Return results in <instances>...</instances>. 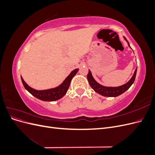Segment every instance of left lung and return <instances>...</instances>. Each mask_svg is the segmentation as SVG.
I'll return each instance as SVG.
<instances>
[{
	"mask_svg": "<svg viewBox=\"0 0 155 155\" xmlns=\"http://www.w3.org/2000/svg\"><path fill=\"white\" fill-rule=\"evenodd\" d=\"M124 38L127 42L128 46L130 48L128 41L127 40V39L125 37H124ZM137 68H136L133 76H132V78H130V80L127 83L124 84V85H121L120 87H105V86H103V85H100V84L98 83L95 80L94 78H93L90 70H88L87 79H88V83H89V84H90V85L92 87V88L97 94H100L103 96H105V97H116V96H118L121 95V94H123L126 91H127L128 89L130 88V87L133 85L134 80H135L136 75H137Z\"/></svg>",
	"mask_w": 155,
	"mask_h": 155,
	"instance_id": "1",
	"label": "left lung"
}]
</instances>
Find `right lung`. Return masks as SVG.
<instances>
[{"label": "right lung", "mask_w": 155, "mask_h": 155, "mask_svg": "<svg viewBox=\"0 0 155 155\" xmlns=\"http://www.w3.org/2000/svg\"><path fill=\"white\" fill-rule=\"evenodd\" d=\"M78 70L79 68L74 70L73 71L70 72V74L66 78V79H64L63 82L58 87L42 91L35 90V89L30 87L24 81V79H23L21 76V78L22 84L23 85H24L25 89L26 91H28L31 95L37 97V99L41 100L42 101H54L61 99V98L63 97L65 94H66V93L69 88L70 82H71V80L74 78V76L77 74Z\"/></svg>", "instance_id": "obj_1"}]
</instances>
